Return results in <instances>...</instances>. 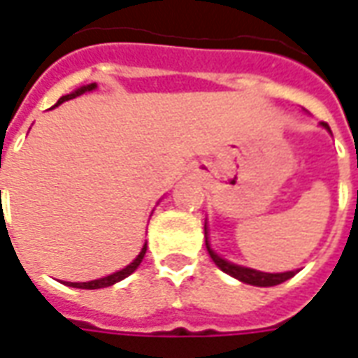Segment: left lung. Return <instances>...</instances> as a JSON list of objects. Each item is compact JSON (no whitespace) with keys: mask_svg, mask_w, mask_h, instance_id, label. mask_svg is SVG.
Listing matches in <instances>:
<instances>
[{"mask_svg":"<svg viewBox=\"0 0 358 358\" xmlns=\"http://www.w3.org/2000/svg\"><path fill=\"white\" fill-rule=\"evenodd\" d=\"M326 130H330V126L322 124ZM205 245H207V251H209L210 259L215 261L218 268L226 272V274H230V276L238 278L240 282H245L249 285H259V287H270V285H278L285 282V280H289L292 276H295V272L297 270H292V272H280V274H270V272H261V270H253L248 268V266H240V264H234L224 261L222 257H218L213 249H210L209 241H207V226H205Z\"/></svg>","mask_w":358,"mask_h":358,"instance_id":"8db88e82","label":"left lung"}]
</instances>
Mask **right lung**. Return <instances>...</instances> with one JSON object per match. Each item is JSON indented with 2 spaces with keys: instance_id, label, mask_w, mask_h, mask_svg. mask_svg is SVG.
Instances as JSON below:
<instances>
[{
  "instance_id": "obj_1",
  "label": "right lung",
  "mask_w": 358,
  "mask_h": 358,
  "mask_svg": "<svg viewBox=\"0 0 358 358\" xmlns=\"http://www.w3.org/2000/svg\"><path fill=\"white\" fill-rule=\"evenodd\" d=\"M92 90H95V84H88V86H82V88L74 90L73 94L69 95H63L61 99L57 101V105H61L63 101H69V99H73V97H78V95L86 94V92H92ZM145 249H148V243L141 248L140 255L134 259L132 263L128 264L126 268L118 270V272H115V274H110V276H105V278H99V280H92V282H66V285H71V287H80V289H99V287H107V285H113L117 284V282H120V280H124V278H128L130 274H132L134 270L138 268L141 263V259H143V255H145Z\"/></svg>"
}]
</instances>
